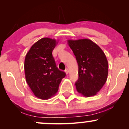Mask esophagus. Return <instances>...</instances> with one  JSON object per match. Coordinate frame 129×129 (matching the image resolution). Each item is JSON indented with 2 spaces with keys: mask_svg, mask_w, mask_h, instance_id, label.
<instances>
[{
  "mask_svg": "<svg viewBox=\"0 0 129 129\" xmlns=\"http://www.w3.org/2000/svg\"><path fill=\"white\" fill-rule=\"evenodd\" d=\"M65 72H66V74H69V70L68 69H66V70H65Z\"/></svg>",
  "mask_w": 129,
  "mask_h": 129,
  "instance_id": "esophagus-1",
  "label": "esophagus"
}]
</instances>
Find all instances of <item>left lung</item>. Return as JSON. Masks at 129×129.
<instances>
[{"instance_id": "1", "label": "left lung", "mask_w": 129, "mask_h": 129, "mask_svg": "<svg viewBox=\"0 0 129 129\" xmlns=\"http://www.w3.org/2000/svg\"><path fill=\"white\" fill-rule=\"evenodd\" d=\"M68 44L78 64L77 91L85 97L96 95L107 79L109 63L104 53L88 39L68 40Z\"/></svg>"}]
</instances>
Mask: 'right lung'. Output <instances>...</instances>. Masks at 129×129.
I'll list each match as a JSON object with an SVG mask.
<instances>
[{
    "mask_svg": "<svg viewBox=\"0 0 129 129\" xmlns=\"http://www.w3.org/2000/svg\"><path fill=\"white\" fill-rule=\"evenodd\" d=\"M57 43L55 39L42 38L31 46L25 59L26 82L34 94L41 100L54 96L66 75L57 69L52 55Z\"/></svg>",
    "mask_w": 129,
    "mask_h": 129,
    "instance_id": "right-lung-1",
    "label": "right lung"
}]
</instances>
